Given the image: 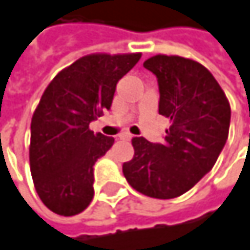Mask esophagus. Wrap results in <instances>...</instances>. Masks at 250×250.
Returning a JSON list of instances; mask_svg holds the SVG:
<instances>
[{
  "instance_id": "1",
  "label": "esophagus",
  "mask_w": 250,
  "mask_h": 250,
  "mask_svg": "<svg viewBox=\"0 0 250 250\" xmlns=\"http://www.w3.org/2000/svg\"><path fill=\"white\" fill-rule=\"evenodd\" d=\"M119 137H120L122 140H130V139H131L133 136H131L130 133H122V134H120Z\"/></svg>"
}]
</instances>
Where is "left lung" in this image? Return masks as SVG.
Segmentation results:
<instances>
[{
	"label": "left lung",
	"instance_id": "8db88e82",
	"mask_svg": "<svg viewBox=\"0 0 250 250\" xmlns=\"http://www.w3.org/2000/svg\"><path fill=\"white\" fill-rule=\"evenodd\" d=\"M143 66L158 78L159 114L171 125L164 143L131 139L134 156L123 164V174L140 194L168 200L191 189L214 167L229 136L230 104L197 61L155 55Z\"/></svg>",
	"mask_w": 250,
	"mask_h": 250
}]
</instances>
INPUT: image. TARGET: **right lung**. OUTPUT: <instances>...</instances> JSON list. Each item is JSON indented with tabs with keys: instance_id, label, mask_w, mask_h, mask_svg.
Here are the masks:
<instances>
[{
	"instance_id": "add662e5",
	"label": "right lung",
	"mask_w": 250,
	"mask_h": 250,
	"mask_svg": "<svg viewBox=\"0 0 250 250\" xmlns=\"http://www.w3.org/2000/svg\"><path fill=\"white\" fill-rule=\"evenodd\" d=\"M142 53H91L62 69L31 117L30 171L43 204L59 216L82 213L94 197V165L114 139L89 130L113 103L119 79Z\"/></svg>"
}]
</instances>
